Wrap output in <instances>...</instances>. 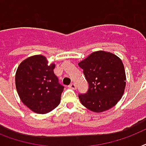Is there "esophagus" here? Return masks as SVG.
<instances>
[{
	"mask_svg": "<svg viewBox=\"0 0 146 146\" xmlns=\"http://www.w3.org/2000/svg\"><path fill=\"white\" fill-rule=\"evenodd\" d=\"M69 88L71 89H74V90H75V89H76V86L75 83H71V84L69 86Z\"/></svg>",
	"mask_w": 146,
	"mask_h": 146,
	"instance_id": "1",
	"label": "esophagus"
}]
</instances>
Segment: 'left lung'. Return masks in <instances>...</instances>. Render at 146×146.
I'll return each mask as SVG.
<instances>
[{
    "label": "left lung",
    "mask_w": 146,
    "mask_h": 146,
    "mask_svg": "<svg viewBox=\"0 0 146 146\" xmlns=\"http://www.w3.org/2000/svg\"><path fill=\"white\" fill-rule=\"evenodd\" d=\"M89 82L87 93L80 95L82 104L90 111H106L121 99L126 87V73L122 60L104 50L92 52L79 63Z\"/></svg>",
    "instance_id": "obj_1"
}]
</instances>
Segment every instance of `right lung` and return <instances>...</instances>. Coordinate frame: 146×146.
Wrapping results in <instances>:
<instances>
[{
    "mask_svg": "<svg viewBox=\"0 0 146 146\" xmlns=\"http://www.w3.org/2000/svg\"><path fill=\"white\" fill-rule=\"evenodd\" d=\"M54 64H48L43 55H34L21 62L15 82L20 100L31 111L46 113L57 108L64 87L54 73Z\"/></svg>",
    "mask_w": 146,
    "mask_h": 146,
    "instance_id": "1",
    "label": "right lung"
}]
</instances>
